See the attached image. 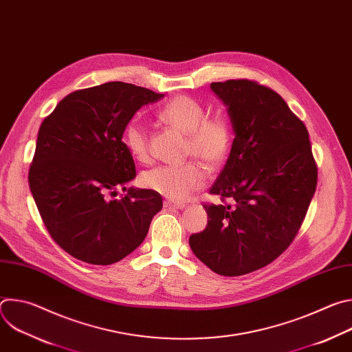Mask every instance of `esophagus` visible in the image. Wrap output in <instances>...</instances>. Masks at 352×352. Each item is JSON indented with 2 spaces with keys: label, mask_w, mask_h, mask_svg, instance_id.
<instances>
[{
  "label": "esophagus",
  "mask_w": 352,
  "mask_h": 352,
  "mask_svg": "<svg viewBox=\"0 0 352 352\" xmlns=\"http://www.w3.org/2000/svg\"><path fill=\"white\" fill-rule=\"evenodd\" d=\"M163 206L167 208V209H184L185 205L184 204H179V202H174V200H170V199H166L163 202Z\"/></svg>",
  "instance_id": "esophagus-1"
}]
</instances>
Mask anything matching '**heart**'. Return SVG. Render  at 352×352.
<instances>
[{
  "instance_id": "1",
  "label": "heart",
  "mask_w": 352,
  "mask_h": 352,
  "mask_svg": "<svg viewBox=\"0 0 352 352\" xmlns=\"http://www.w3.org/2000/svg\"><path fill=\"white\" fill-rule=\"evenodd\" d=\"M157 118L185 135L184 150L208 168H219L228 156L232 142V128L223 116H208L206 109L195 98L178 94L157 110ZM122 140L129 155L139 163L150 160L148 135L146 126L131 120L122 132ZM206 170L196 162L179 166H162L142 175L144 188L173 200H184L202 188Z\"/></svg>"
}]
</instances>
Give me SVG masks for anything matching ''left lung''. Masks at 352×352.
I'll return each mask as SVG.
<instances>
[{"mask_svg": "<svg viewBox=\"0 0 352 352\" xmlns=\"http://www.w3.org/2000/svg\"><path fill=\"white\" fill-rule=\"evenodd\" d=\"M235 138L204 204L208 226L189 236L192 252L217 274L235 277L276 261L304 223L318 184L309 133L284 98L250 79L213 82Z\"/></svg>", "mask_w": 352, "mask_h": 352, "instance_id": "left-lung-1", "label": "left lung"}]
</instances>
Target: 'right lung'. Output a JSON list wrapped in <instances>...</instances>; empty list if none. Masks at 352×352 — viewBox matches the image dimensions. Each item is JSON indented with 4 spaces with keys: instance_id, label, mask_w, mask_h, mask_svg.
Here are the masks:
<instances>
[{
    "instance_id": "add662e5",
    "label": "right lung",
    "mask_w": 352,
    "mask_h": 352,
    "mask_svg": "<svg viewBox=\"0 0 352 352\" xmlns=\"http://www.w3.org/2000/svg\"><path fill=\"white\" fill-rule=\"evenodd\" d=\"M163 94L125 82H109L65 96L40 125L29 186L52 238L71 256L113 265L143 242L160 193L118 189L136 177L122 142L125 125Z\"/></svg>"
}]
</instances>
